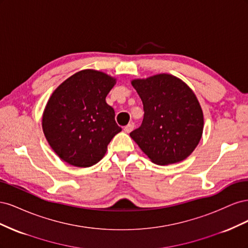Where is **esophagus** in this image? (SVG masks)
I'll return each mask as SVG.
<instances>
[{"instance_id": "1", "label": "esophagus", "mask_w": 248, "mask_h": 248, "mask_svg": "<svg viewBox=\"0 0 248 248\" xmlns=\"http://www.w3.org/2000/svg\"><path fill=\"white\" fill-rule=\"evenodd\" d=\"M133 128H134V125L132 123H129L128 125H126L124 127V131L127 132V133H129V132H131L133 130Z\"/></svg>"}]
</instances>
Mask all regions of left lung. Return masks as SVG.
I'll list each match as a JSON object with an SVG mask.
<instances>
[{
  "mask_svg": "<svg viewBox=\"0 0 248 248\" xmlns=\"http://www.w3.org/2000/svg\"><path fill=\"white\" fill-rule=\"evenodd\" d=\"M144 106V119L130 132L152 162L159 166L187 158L196 149L204 128V116L197 96L180 78L162 73L133 79Z\"/></svg>",
  "mask_w": 248,
  "mask_h": 248,
  "instance_id": "obj_1",
  "label": "left lung"
}]
</instances>
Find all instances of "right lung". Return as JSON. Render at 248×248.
Wrapping results in <instances>:
<instances>
[{"label": "right lung", "mask_w": 248, "mask_h": 248, "mask_svg": "<svg viewBox=\"0 0 248 248\" xmlns=\"http://www.w3.org/2000/svg\"><path fill=\"white\" fill-rule=\"evenodd\" d=\"M116 79L86 69L60 85L43 111L42 129L49 146L65 162L89 168L100 161L122 128L106 98Z\"/></svg>", "instance_id": "add662e5"}]
</instances>
